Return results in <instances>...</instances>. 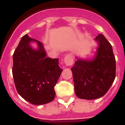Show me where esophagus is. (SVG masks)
Here are the masks:
<instances>
[{"instance_id": "obj_1", "label": "esophagus", "mask_w": 125, "mask_h": 125, "mask_svg": "<svg viewBox=\"0 0 125 125\" xmlns=\"http://www.w3.org/2000/svg\"><path fill=\"white\" fill-rule=\"evenodd\" d=\"M64 63L66 66H71V65H73L74 60L72 54H68L66 55L64 57Z\"/></svg>"}]
</instances>
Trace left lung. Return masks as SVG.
Returning a JSON list of instances; mask_svg holds the SVG:
<instances>
[{"label": "left lung", "mask_w": 125, "mask_h": 125, "mask_svg": "<svg viewBox=\"0 0 125 125\" xmlns=\"http://www.w3.org/2000/svg\"><path fill=\"white\" fill-rule=\"evenodd\" d=\"M94 40L98 42L92 59H78L71 68L76 95L81 99L94 100L103 96L116 76V61L113 48L103 34Z\"/></svg>", "instance_id": "left-lung-1"}]
</instances>
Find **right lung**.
I'll return each mask as SVG.
<instances>
[{"mask_svg":"<svg viewBox=\"0 0 125 125\" xmlns=\"http://www.w3.org/2000/svg\"><path fill=\"white\" fill-rule=\"evenodd\" d=\"M36 42L38 49L30 43ZM41 42L25 34L13 54L12 75L19 95L30 103L41 105L54 99V86L62 69L59 59L47 57Z\"/></svg>","mask_w":125,"mask_h":125,"instance_id":"obj_1","label":"right lung"}]
</instances>
